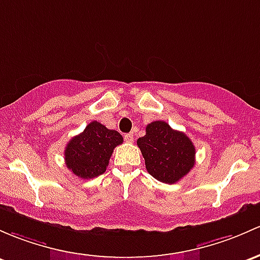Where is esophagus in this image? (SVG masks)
<instances>
[{"mask_svg": "<svg viewBox=\"0 0 260 260\" xmlns=\"http://www.w3.org/2000/svg\"><path fill=\"white\" fill-rule=\"evenodd\" d=\"M124 141L128 142V143H132V142H133V133H127V135H124Z\"/></svg>", "mask_w": 260, "mask_h": 260, "instance_id": "esophagus-1", "label": "esophagus"}]
</instances>
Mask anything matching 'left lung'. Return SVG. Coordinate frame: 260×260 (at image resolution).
Here are the masks:
<instances>
[{"instance_id": "1", "label": "left lung", "mask_w": 260, "mask_h": 260, "mask_svg": "<svg viewBox=\"0 0 260 260\" xmlns=\"http://www.w3.org/2000/svg\"><path fill=\"white\" fill-rule=\"evenodd\" d=\"M147 172L159 182L182 179L196 163V147L185 133L174 131L168 123L154 121L146 127V136L137 139Z\"/></svg>"}]
</instances>
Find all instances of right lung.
<instances>
[{
	"label": "right lung",
	"mask_w": 260,
	"mask_h": 260,
	"mask_svg": "<svg viewBox=\"0 0 260 260\" xmlns=\"http://www.w3.org/2000/svg\"><path fill=\"white\" fill-rule=\"evenodd\" d=\"M122 143L123 137L117 131L93 121L68 142L64 149L66 166L80 178H94L105 173L113 149Z\"/></svg>",
	"instance_id": "add662e5"
}]
</instances>
